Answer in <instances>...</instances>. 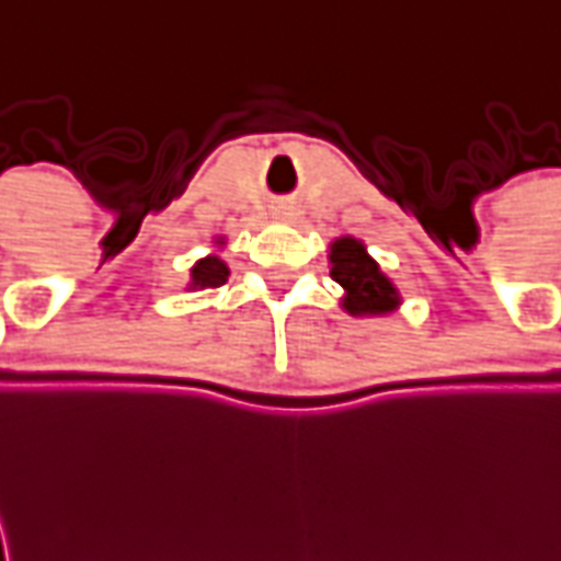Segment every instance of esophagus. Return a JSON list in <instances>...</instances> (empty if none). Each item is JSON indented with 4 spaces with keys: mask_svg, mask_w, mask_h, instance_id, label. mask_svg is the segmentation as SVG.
Wrapping results in <instances>:
<instances>
[{
    "mask_svg": "<svg viewBox=\"0 0 561 561\" xmlns=\"http://www.w3.org/2000/svg\"><path fill=\"white\" fill-rule=\"evenodd\" d=\"M294 217H297V210H294L291 205H282L279 210H276V219H285V222H291Z\"/></svg>",
    "mask_w": 561,
    "mask_h": 561,
    "instance_id": "1",
    "label": "esophagus"
}]
</instances>
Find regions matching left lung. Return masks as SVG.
Segmentation results:
<instances>
[{"mask_svg": "<svg viewBox=\"0 0 561 561\" xmlns=\"http://www.w3.org/2000/svg\"><path fill=\"white\" fill-rule=\"evenodd\" d=\"M330 276L342 285V309L354 318H383L401 309V291L368 255L359 238H335L330 243Z\"/></svg>", "mask_w": 561, "mask_h": 561, "instance_id": "left-lung-1", "label": "left lung"}]
</instances>
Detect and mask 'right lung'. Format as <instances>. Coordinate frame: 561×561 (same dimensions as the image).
<instances>
[{
  "mask_svg": "<svg viewBox=\"0 0 561 561\" xmlns=\"http://www.w3.org/2000/svg\"><path fill=\"white\" fill-rule=\"evenodd\" d=\"M226 238H214V249L207 252L205 259H198L190 267V282H186V291H202V288H219L228 282V264L222 259V249H226Z\"/></svg>",
  "mask_w": 561,
  "mask_h": 561,
  "instance_id": "obj_1",
  "label": "right lung"
}]
</instances>
